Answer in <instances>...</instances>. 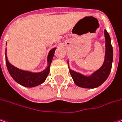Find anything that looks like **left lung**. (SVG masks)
Masks as SVG:
<instances>
[{
    "label": "left lung",
    "instance_id": "obj_1",
    "mask_svg": "<svg viewBox=\"0 0 122 122\" xmlns=\"http://www.w3.org/2000/svg\"><path fill=\"white\" fill-rule=\"evenodd\" d=\"M104 36L106 40V52L104 63L101 68L96 70L91 75L85 76L72 70L68 67L72 79L77 86L84 88H97L107 79L110 75L113 59V50L111 45L110 35L106 30H104ZM68 63L69 64L68 61Z\"/></svg>",
    "mask_w": 122,
    "mask_h": 122
}]
</instances>
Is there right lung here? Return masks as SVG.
<instances>
[{
	"label": "right lung",
	"mask_w": 122,
	"mask_h": 122,
	"mask_svg": "<svg viewBox=\"0 0 122 122\" xmlns=\"http://www.w3.org/2000/svg\"><path fill=\"white\" fill-rule=\"evenodd\" d=\"M56 47L52 49L47 56V67L44 70L40 72H32L30 71H25L16 67L14 66L9 62L7 56V49L5 50V61L7 70L10 74L11 76L14 79L15 81L19 83L20 85L27 87L32 88L37 86L40 84L43 83L46 81L47 76L50 72V67L52 63L54 52Z\"/></svg>",
	"instance_id": "right-lung-1"
}]
</instances>
